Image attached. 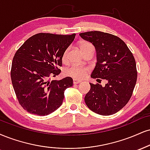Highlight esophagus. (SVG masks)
<instances>
[{
    "label": "esophagus",
    "instance_id": "obj_1",
    "mask_svg": "<svg viewBox=\"0 0 150 150\" xmlns=\"http://www.w3.org/2000/svg\"><path fill=\"white\" fill-rule=\"evenodd\" d=\"M80 82H81L80 80H76V79H74V80H73V84H79V83H80Z\"/></svg>",
    "mask_w": 150,
    "mask_h": 150
}]
</instances>
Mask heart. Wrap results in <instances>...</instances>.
I'll return each mask as SVG.
<instances>
[{"instance_id":"obj_1","label":"heart","mask_w":150,"mask_h":150,"mask_svg":"<svg viewBox=\"0 0 150 150\" xmlns=\"http://www.w3.org/2000/svg\"><path fill=\"white\" fill-rule=\"evenodd\" d=\"M90 47H93V46L89 42H84L81 45V49H82V51H84V50H86V49L90 48ZM69 52H70L69 47L67 48L66 50H65L62 57L63 61H64V62L68 60ZM87 72H88V69L85 67H83V66H73L70 68H68V69H66L65 73H66V75H68V76L73 77V78L76 79V80H82V79H83L86 76Z\"/></svg>"}]
</instances>
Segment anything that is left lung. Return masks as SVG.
Segmentation results:
<instances>
[{
  "mask_svg": "<svg viewBox=\"0 0 150 150\" xmlns=\"http://www.w3.org/2000/svg\"><path fill=\"white\" fill-rule=\"evenodd\" d=\"M80 35L96 50L97 63L91 77L108 81L104 87L90 83L85 103L96 114H115L128 103L136 86L138 73L134 57L126 43L112 34L95 30Z\"/></svg>",
  "mask_w": 150,
  "mask_h": 150,
  "instance_id": "1",
  "label": "left lung"
}]
</instances>
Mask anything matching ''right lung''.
Listing matches in <instances>:
<instances>
[{
	"instance_id": "add662e5",
	"label": "right lung",
	"mask_w": 150,
	"mask_h": 150,
	"mask_svg": "<svg viewBox=\"0 0 150 150\" xmlns=\"http://www.w3.org/2000/svg\"><path fill=\"white\" fill-rule=\"evenodd\" d=\"M75 35L38 33L16 52L10 73L12 86L19 104L30 114L45 116L62 105L65 90L73 86V79L49 78L60 74L63 54Z\"/></svg>"
}]
</instances>
